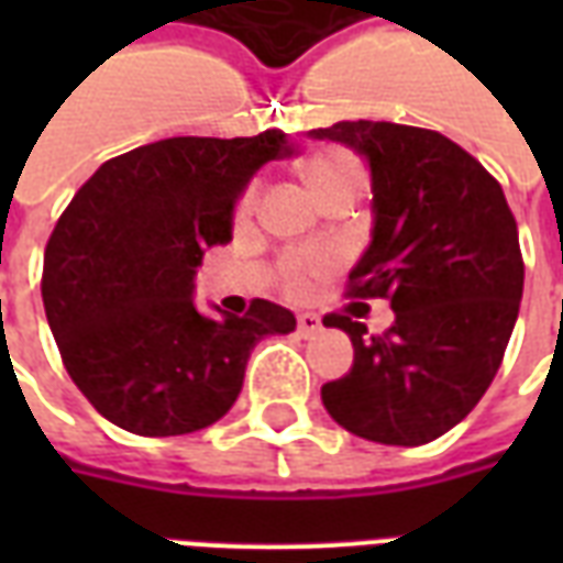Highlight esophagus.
<instances>
[{
  "instance_id": "1",
  "label": "esophagus",
  "mask_w": 563,
  "mask_h": 563,
  "mask_svg": "<svg viewBox=\"0 0 563 563\" xmlns=\"http://www.w3.org/2000/svg\"><path fill=\"white\" fill-rule=\"evenodd\" d=\"M322 329V319L317 313H298V334L301 338H310V334H317Z\"/></svg>"
}]
</instances>
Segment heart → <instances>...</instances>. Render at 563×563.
Listing matches in <instances>:
<instances>
[{"mask_svg":"<svg viewBox=\"0 0 563 563\" xmlns=\"http://www.w3.org/2000/svg\"><path fill=\"white\" fill-rule=\"evenodd\" d=\"M301 177L310 186V192L317 198H322L331 189L346 184H362L365 180V168L362 162L355 159L353 153L346 150H322V153H313L310 159H305L301 165ZM256 208V189L250 186L241 201H238V217L244 220ZM329 256L322 253H313V250H305V253H286L280 258V283L283 289L289 295H305L310 289V280L319 277L322 271L329 268Z\"/></svg>","mask_w":563,"mask_h":563,"instance_id":"obj_1","label":"heart"}]
</instances>
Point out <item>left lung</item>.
Here are the masks:
<instances>
[{
    "label": "left lung",
    "instance_id": "1",
    "mask_svg": "<svg viewBox=\"0 0 563 563\" xmlns=\"http://www.w3.org/2000/svg\"><path fill=\"white\" fill-rule=\"evenodd\" d=\"M371 165L374 241L350 274L353 298H389L383 334L343 313L322 319L353 341L350 374L322 404L350 434L422 446L471 413L507 353L525 262L504 189L440 132L343 120L310 129Z\"/></svg>",
    "mask_w": 563,
    "mask_h": 563
}]
</instances>
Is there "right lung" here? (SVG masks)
I'll return each mask as SVG.
<instances>
[{
	"label": "right lung",
	"mask_w": 563,
	"mask_h": 563,
	"mask_svg": "<svg viewBox=\"0 0 563 563\" xmlns=\"http://www.w3.org/2000/svg\"><path fill=\"white\" fill-rule=\"evenodd\" d=\"M292 153L280 129L153 141L68 201L44 246V313L68 377L108 422L141 437L208 428L238 401L253 346L295 331L265 298L241 317H205L192 298L205 250L232 241L250 177Z\"/></svg>",
	"instance_id": "right-lung-1"
}]
</instances>
